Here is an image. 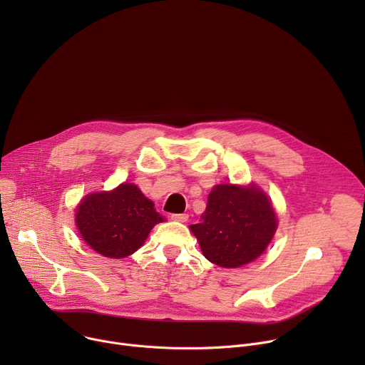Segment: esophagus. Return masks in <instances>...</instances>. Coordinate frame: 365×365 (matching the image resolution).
<instances>
[{
    "label": "esophagus",
    "instance_id": "esophagus-1",
    "mask_svg": "<svg viewBox=\"0 0 365 365\" xmlns=\"http://www.w3.org/2000/svg\"><path fill=\"white\" fill-rule=\"evenodd\" d=\"M170 220L178 221V222H186L189 220V215L187 214H172Z\"/></svg>",
    "mask_w": 365,
    "mask_h": 365
}]
</instances>
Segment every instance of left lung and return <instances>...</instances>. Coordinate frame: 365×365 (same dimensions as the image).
I'll return each instance as SVG.
<instances>
[{
  "label": "left lung",
  "instance_id": "8db88e82",
  "mask_svg": "<svg viewBox=\"0 0 365 365\" xmlns=\"http://www.w3.org/2000/svg\"><path fill=\"white\" fill-rule=\"evenodd\" d=\"M202 254L224 269L245 266L264 252L277 230L269 196L255 185H217L199 224L189 227Z\"/></svg>",
  "mask_w": 365,
  "mask_h": 365
}]
</instances>
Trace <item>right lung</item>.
I'll list each match as a JSON object with an SVG mask.
<instances>
[{"label": "right lung", "instance_id": "1", "mask_svg": "<svg viewBox=\"0 0 365 365\" xmlns=\"http://www.w3.org/2000/svg\"><path fill=\"white\" fill-rule=\"evenodd\" d=\"M163 221L154 203L133 183L86 195L75 215L82 240L108 258H124L135 252L151 228Z\"/></svg>", "mask_w": 365, "mask_h": 365}]
</instances>
